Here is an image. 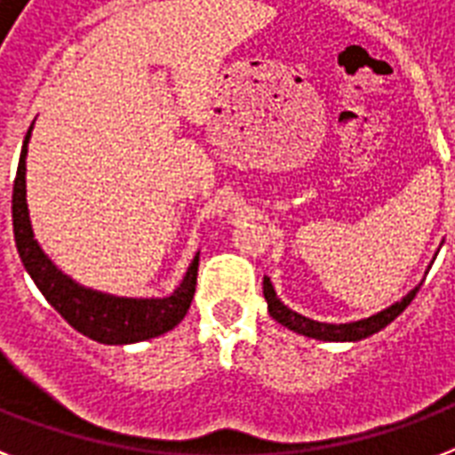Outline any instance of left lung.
I'll return each instance as SVG.
<instances>
[{"label":"left lung","instance_id":"8db88e82","mask_svg":"<svg viewBox=\"0 0 455 455\" xmlns=\"http://www.w3.org/2000/svg\"><path fill=\"white\" fill-rule=\"evenodd\" d=\"M418 291H420V283H418L413 291L406 292L399 302L389 304L387 309L378 311L373 316L359 318V321H349V323H325V321H314V318L302 316L298 311H292L291 307H285V304L278 299L276 291H274V285H271V278L264 276V299H267V309H269L271 318L278 321L281 325H285L288 331L299 332L304 338L323 339V342H359V339L382 331L385 325L392 323V321L409 307L411 299L416 298Z\"/></svg>","mask_w":455,"mask_h":455}]
</instances>
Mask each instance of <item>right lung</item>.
<instances>
[{"label":"right lung","mask_w":455,"mask_h":455,"mask_svg":"<svg viewBox=\"0 0 455 455\" xmlns=\"http://www.w3.org/2000/svg\"><path fill=\"white\" fill-rule=\"evenodd\" d=\"M32 124L25 134L23 151L18 160L11 212H13V238H16L18 255L39 292L75 331L101 345H134L172 331L174 325L181 323V318L191 307L196 278H198V252L188 264L181 283L167 298H120V295L87 288L63 274L44 250L39 248L37 238L32 234L30 210L25 198V157L32 137Z\"/></svg>","instance_id":"add662e5"}]
</instances>
